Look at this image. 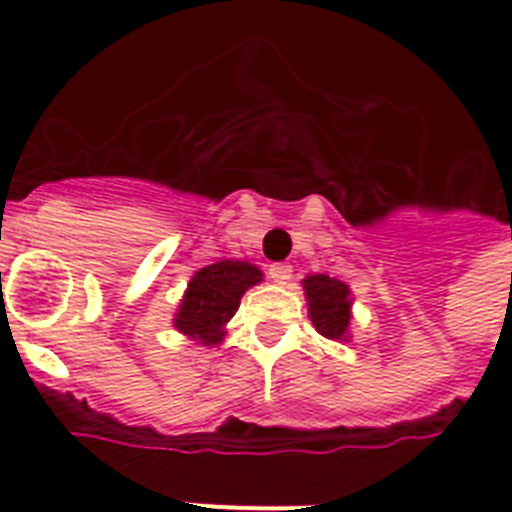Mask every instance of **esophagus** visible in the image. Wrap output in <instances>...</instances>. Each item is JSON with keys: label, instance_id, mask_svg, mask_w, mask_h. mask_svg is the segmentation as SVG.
I'll use <instances>...</instances> for the list:
<instances>
[{"label": "esophagus", "instance_id": "esophagus-1", "mask_svg": "<svg viewBox=\"0 0 512 512\" xmlns=\"http://www.w3.org/2000/svg\"><path fill=\"white\" fill-rule=\"evenodd\" d=\"M269 277L277 284H287L289 277H292V266L287 264H271L269 266Z\"/></svg>", "mask_w": 512, "mask_h": 512}]
</instances>
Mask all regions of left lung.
Here are the masks:
<instances>
[{"instance_id":"obj_1","label":"left lung","mask_w":512,"mask_h":512,"mask_svg":"<svg viewBox=\"0 0 512 512\" xmlns=\"http://www.w3.org/2000/svg\"><path fill=\"white\" fill-rule=\"evenodd\" d=\"M310 320L320 336L330 341H348L351 323V289L328 274H310L302 279Z\"/></svg>"}]
</instances>
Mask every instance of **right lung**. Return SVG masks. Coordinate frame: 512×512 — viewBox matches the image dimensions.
Returning <instances> with one entry per match:
<instances>
[{"instance_id":"obj_1","label":"right lung","mask_w":512,"mask_h":512,"mask_svg":"<svg viewBox=\"0 0 512 512\" xmlns=\"http://www.w3.org/2000/svg\"><path fill=\"white\" fill-rule=\"evenodd\" d=\"M264 279L259 266L223 259L205 266L187 284L184 300L174 315V328L202 346L223 341L225 323L235 315L246 289Z\"/></svg>"}]
</instances>
